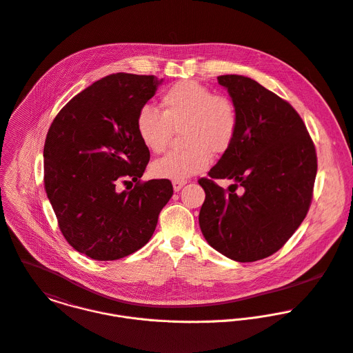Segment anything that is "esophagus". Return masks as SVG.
<instances>
[{"mask_svg": "<svg viewBox=\"0 0 353 353\" xmlns=\"http://www.w3.org/2000/svg\"><path fill=\"white\" fill-rule=\"evenodd\" d=\"M185 185H186V181H174V182H172L174 192H179Z\"/></svg>", "mask_w": 353, "mask_h": 353, "instance_id": "1", "label": "esophagus"}]
</instances>
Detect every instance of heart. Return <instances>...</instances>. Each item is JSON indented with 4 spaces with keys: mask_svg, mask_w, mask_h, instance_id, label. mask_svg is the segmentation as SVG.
<instances>
[{
    "mask_svg": "<svg viewBox=\"0 0 353 353\" xmlns=\"http://www.w3.org/2000/svg\"><path fill=\"white\" fill-rule=\"evenodd\" d=\"M161 111L142 107L137 115V132L145 148L160 153L172 131H181L183 150L170 152L152 163V175L160 179L185 181L205 171L211 153L222 154L234 142L238 114L232 99L214 94L208 88L182 81L161 97Z\"/></svg>",
    "mask_w": 353,
    "mask_h": 353,
    "instance_id": "obj_1",
    "label": "heart"
}]
</instances>
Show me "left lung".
<instances>
[{
	"label": "left lung",
	"instance_id": "1",
	"mask_svg": "<svg viewBox=\"0 0 353 353\" xmlns=\"http://www.w3.org/2000/svg\"><path fill=\"white\" fill-rule=\"evenodd\" d=\"M218 82L234 103L238 130L210 179L199 181L205 192L199 223L219 253L256 261L279 250L304 221L318 168L315 146L294 108L256 81L222 75ZM214 179L236 183L226 192Z\"/></svg>",
	"mask_w": 353,
	"mask_h": 353
}]
</instances>
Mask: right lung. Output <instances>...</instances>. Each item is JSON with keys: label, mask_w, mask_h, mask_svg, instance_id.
<instances>
[{"label": "right lung", "mask_w": 353, "mask_h": 353, "mask_svg": "<svg viewBox=\"0 0 353 353\" xmlns=\"http://www.w3.org/2000/svg\"><path fill=\"white\" fill-rule=\"evenodd\" d=\"M161 83L153 75H108L77 94L48 131V199L67 242L90 259L118 260L146 245L174 193L168 179L139 182L150 153L137 115ZM120 181L136 186L119 192Z\"/></svg>", "instance_id": "add662e5"}]
</instances>
